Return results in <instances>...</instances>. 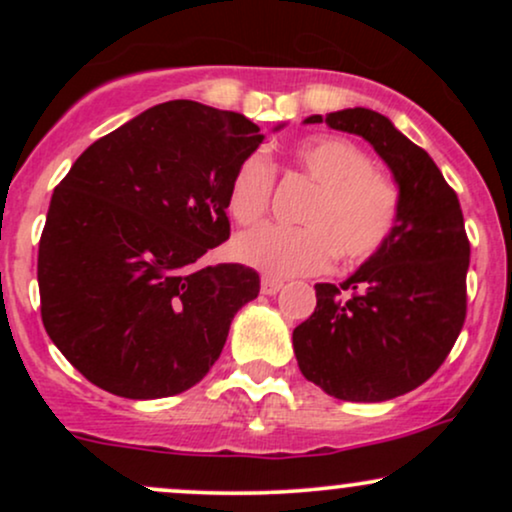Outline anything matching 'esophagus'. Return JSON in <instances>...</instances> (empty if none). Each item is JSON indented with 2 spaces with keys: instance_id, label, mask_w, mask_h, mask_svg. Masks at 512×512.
Instances as JSON below:
<instances>
[{
  "instance_id": "obj_1",
  "label": "esophagus",
  "mask_w": 512,
  "mask_h": 512,
  "mask_svg": "<svg viewBox=\"0 0 512 512\" xmlns=\"http://www.w3.org/2000/svg\"><path fill=\"white\" fill-rule=\"evenodd\" d=\"M284 286V281L281 279H274V276H262V293L264 296H274L276 291Z\"/></svg>"
}]
</instances>
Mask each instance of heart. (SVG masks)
Listing matches in <instances>:
<instances>
[{"mask_svg":"<svg viewBox=\"0 0 512 512\" xmlns=\"http://www.w3.org/2000/svg\"><path fill=\"white\" fill-rule=\"evenodd\" d=\"M293 163L315 192L298 216L303 226L250 228L233 240L236 260L269 276L313 274L330 264L368 260L392 236L399 214V190L373 170L361 146L342 137L308 139L293 151ZM274 187V168L262 154H250L228 182V214L248 226L262 219Z\"/></svg>","mask_w":512,"mask_h":512,"instance_id":"heart-1","label":"heart"}]
</instances>
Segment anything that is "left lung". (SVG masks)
I'll return each instance as SVG.
<instances>
[{
    "label": "left lung",
    "instance_id": "obj_1",
    "mask_svg": "<svg viewBox=\"0 0 512 512\" xmlns=\"http://www.w3.org/2000/svg\"><path fill=\"white\" fill-rule=\"evenodd\" d=\"M327 122L358 134L399 190L392 236L339 286L315 284V313L293 330L305 380L344 402H385L426 383L467 315L469 240L455 190L433 158L385 115L346 108Z\"/></svg>",
    "mask_w": 512,
    "mask_h": 512
}]
</instances>
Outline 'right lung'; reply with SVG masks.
<instances>
[{
	"mask_svg": "<svg viewBox=\"0 0 512 512\" xmlns=\"http://www.w3.org/2000/svg\"><path fill=\"white\" fill-rule=\"evenodd\" d=\"M262 139L233 110L168 101L93 142L55 187L40 315L93 385L127 399L180 395L221 356L260 274L197 262L231 236L228 182Z\"/></svg>",
	"mask_w": 512,
	"mask_h": 512,
	"instance_id": "obj_1",
	"label": "right lung"
}]
</instances>
